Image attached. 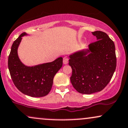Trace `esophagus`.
Instances as JSON below:
<instances>
[{"label":"esophagus","mask_w":128,"mask_h":128,"mask_svg":"<svg viewBox=\"0 0 128 128\" xmlns=\"http://www.w3.org/2000/svg\"><path fill=\"white\" fill-rule=\"evenodd\" d=\"M68 62V59L67 57H64L63 58V63L64 64H67Z\"/></svg>","instance_id":"esophagus-1"}]
</instances>
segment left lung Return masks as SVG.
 Instances as JSON below:
<instances>
[{
  "label": "left lung",
  "mask_w": 128,
  "mask_h": 128,
  "mask_svg": "<svg viewBox=\"0 0 128 128\" xmlns=\"http://www.w3.org/2000/svg\"><path fill=\"white\" fill-rule=\"evenodd\" d=\"M98 40L89 45V50L70 55L72 68L70 81L78 92L91 94L102 90L110 82L116 68L113 41L101 31L92 32Z\"/></svg>",
  "instance_id": "left-lung-1"
}]
</instances>
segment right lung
I'll list each match as a JSON object with an SVG mask.
<instances>
[{
	"mask_svg": "<svg viewBox=\"0 0 128 128\" xmlns=\"http://www.w3.org/2000/svg\"><path fill=\"white\" fill-rule=\"evenodd\" d=\"M23 33L14 42L8 57V68L14 84L20 92L32 97L46 96L51 90L55 74L62 66V58L34 67H27L20 61L17 49Z\"/></svg>",
	"mask_w": 128,
	"mask_h": 128,
	"instance_id": "obj_1",
	"label": "right lung"
}]
</instances>
